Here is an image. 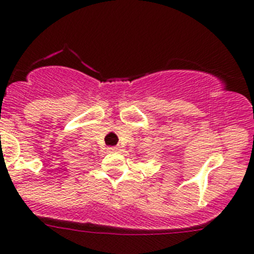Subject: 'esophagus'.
I'll return each instance as SVG.
<instances>
[{
	"instance_id": "1",
	"label": "esophagus",
	"mask_w": 254,
	"mask_h": 254,
	"mask_svg": "<svg viewBox=\"0 0 254 254\" xmlns=\"http://www.w3.org/2000/svg\"><path fill=\"white\" fill-rule=\"evenodd\" d=\"M118 150H120V147H118V146L109 147V151H118Z\"/></svg>"
}]
</instances>
